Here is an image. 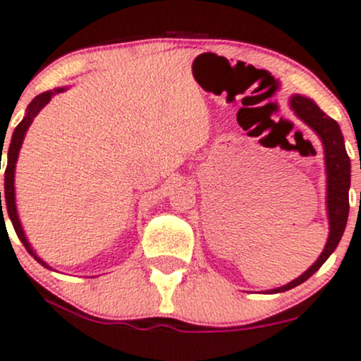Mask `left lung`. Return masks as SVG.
<instances>
[{"label": "left lung", "instance_id": "8db88e82", "mask_svg": "<svg viewBox=\"0 0 361 361\" xmlns=\"http://www.w3.org/2000/svg\"><path fill=\"white\" fill-rule=\"evenodd\" d=\"M290 107L298 119L309 126L322 141L324 160H326V176H327V218H329V237H327L326 247L317 257V261L310 266L305 273L300 274L293 281L279 286V288L268 290L266 293H281V291L291 290L302 285L312 274L315 273L327 257L334 252L341 240L344 228H346L348 213H350V184H351V161L344 148V137L339 124L331 119L326 112L317 107V104L309 97L293 95L290 99Z\"/></svg>", "mask_w": 361, "mask_h": 361}]
</instances>
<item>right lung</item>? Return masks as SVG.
Returning <instances> with one entry per match:
<instances>
[{
  "label": "right lung",
  "mask_w": 361,
  "mask_h": 361,
  "mask_svg": "<svg viewBox=\"0 0 361 361\" xmlns=\"http://www.w3.org/2000/svg\"><path fill=\"white\" fill-rule=\"evenodd\" d=\"M66 90V87H59V88H54V90H47L44 93H40V95L35 97L34 100H32L30 104H28L27 107V112L25 116H23L22 123L18 124L17 128H15L13 135H11V141H10V147H8V153H6V170H5V206H1V192H0V220L5 221V218H3V212H8V216H10L11 220V225H13L15 232H17L18 238L22 240V244L25 245V249L28 250V254H30L32 257L35 259V261L39 262V264H42L44 268L47 269H52L49 264H47L46 261H42L37 254H35V250L32 249L30 242L27 240V235L23 232V226L20 224V218H18V212H17V201H15V169H17V160H18V153H20V148H22V143H23V137L27 135V129L30 128L32 121H34V117L39 114L40 109L44 107V105H47L51 102L52 97L56 95V93H61ZM3 143H5V140H1V153L3 155ZM1 169V165H0ZM5 207L6 209L3 210L2 208Z\"/></svg>",
  "instance_id": "add662e5"
}]
</instances>
